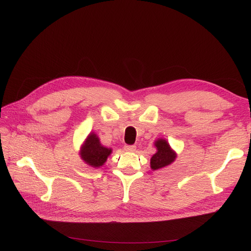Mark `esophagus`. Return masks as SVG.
Masks as SVG:
<instances>
[{"label": "esophagus", "mask_w": 251, "mask_h": 251, "mask_svg": "<svg viewBox=\"0 0 251 251\" xmlns=\"http://www.w3.org/2000/svg\"><path fill=\"white\" fill-rule=\"evenodd\" d=\"M125 150L126 151H134L136 150V146H130V144H126V146H125Z\"/></svg>", "instance_id": "obj_1"}]
</instances>
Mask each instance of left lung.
Listing matches in <instances>:
<instances>
[{
  "label": "left lung",
  "mask_w": 251,
  "mask_h": 251,
  "mask_svg": "<svg viewBox=\"0 0 251 251\" xmlns=\"http://www.w3.org/2000/svg\"><path fill=\"white\" fill-rule=\"evenodd\" d=\"M155 146L157 148V153L151 158V168L153 170L164 168L176 159V154L174 153L170 144L164 139H158L155 142Z\"/></svg>",
  "instance_id": "left-lung-1"
}]
</instances>
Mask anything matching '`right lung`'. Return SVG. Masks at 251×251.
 Returning <instances> with one entry per match:
<instances>
[{"instance_id":"1","label":"right lung","mask_w":251,"mask_h":251,"mask_svg":"<svg viewBox=\"0 0 251 251\" xmlns=\"http://www.w3.org/2000/svg\"><path fill=\"white\" fill-rule=\"evenodd\" d=\"M111 149L101 146L100 139L95 134H90L83 143L80 156L86 163L94 166V168H98L107 161V158L111 154Z\"/></svg>"}]
</instances>
